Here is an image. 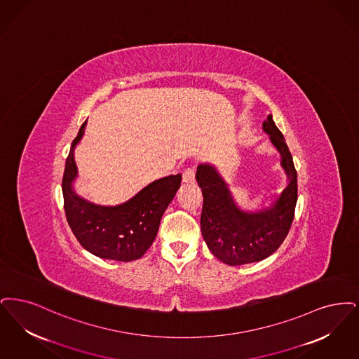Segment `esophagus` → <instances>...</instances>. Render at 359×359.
Wrapping results in <instances>:
<instances>
[{
	"label": "esophagus",
	"instance_id": "34e87169",
	"mask_svg": "<svg viewBox=\"0 0 359 359\" xmlns=\"http://www.w3.org/2000/svg\"><path fill=\"white\" fill-rule=\"evenodd\" d=\"M182 180L187 184H193L196 181V170H194V168H187V169H185V172L182 174Z\"/></svg>",
	"mask_w": 359,
	"mask_h": 359
}]
</instances>
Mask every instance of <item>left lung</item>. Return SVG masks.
I'll return each mask as SVG.
<instances>
[{"mask_svg":"<svg viewBox=\"0 0 359 359\" xmlns=\"http://www.w3.org/2000/svg\"><path fill=\"white\" fill-rule=\"evenodd\" d=\"M263 130L280 153L281 166L288 177V185L269 208L241 210L215 166L201 163L197 168L196 180L203 196L201 233L208 248L225 264L264 260L280 247L294 221L297 177L292 156L272 115L263 122Z\"/></svg>","mask_w":359,"mask_h":359,"instance_id":"left-lung-1","label":"left lung"}]
</instances>
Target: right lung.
I'll use <instances>...</instances> for the list:
<instances>
[{
  "label": "right lung",
  "mask_w": 359,
  "mask_h": 359,
  "mask_svg": "<svg viewBox=\"0 0 359 359\" xmlns=\"http://www.w3.org/2000/svg\"><path fill=\"white\" fill-rule=\"evenodd\" d=\"M86 123L80 127L65 161L62 187L67 221L81 247L95 256L116 262L137 260L156 240L162 215L181 187L182 177L177 174L156 180L116 206L88 203L72 187L78 177L74 150Z\"/></svg>",
  "instance_id": "right-lung-1"
}]
</instances>
